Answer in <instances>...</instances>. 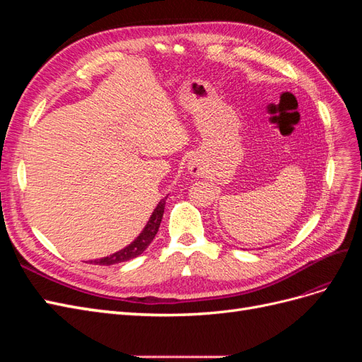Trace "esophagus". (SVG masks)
I'll use <instances>...</instances> for the list:
<instances>
[{
	"label": "esophagus",
	"mask_w": 362,
	"mask_h": 362,
	"mask_svg": "<svg viewBox=\"0 0 362 362\" xmlns=\"http://www.w3.org/2000/svg\"><path fill=\"white\" fill-rule=\"evenodd\" d=\"M196 168H198V166H196V164H192V166H190V169H192L193 172H196V170H198V169H196Z\"/></svg>",
	"instance_id": "1"
}]
</instances>
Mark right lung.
Listing matches in <instances>:
<instances>
[{
    "mask_svg": "<svg viewBox=\"0 0 362 362\" xmlns=\"http://www.w3.org/2000/svg\"><path fill=\"white\" fill-rule=\"evenodd\" d=\"M166 199L168 196L157 204V206L152 211L149 221L146 222L145 228L141 229V233L131 242L128 246H125L124 249H120L115 254L100 258V259H90V264H100V266H112V264H117V262H124V261H129L136 257H139L140 254H144L146 250V247L151 245L152 240H154L156 234L158 233V228L161 223L163 218V213H164V205H166Z\"/></svg>",
    "mask_w": 362,
    "mask_h": 362,
    "instance_id": "1",
    "label": "right lung"
}]
</instances>
